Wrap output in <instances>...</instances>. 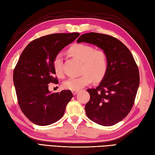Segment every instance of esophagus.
Here are the masks:
<instances>
[{
    "instance_id": "34e87169",
    "label": "esophagus",
    "mask_w": 155,
    "mask_h": 155,
    "mask_svg": "<svg viewBox=\"0 0 155 155\" xmlns=\"http://www.w3.org/2000/svg\"><path fill=\"white\" fill-rule=\"evenodd\" d=\"M78 92V91H72V93L74 95H76L77 94V93Z\"/></svg>"
}]
</instances>
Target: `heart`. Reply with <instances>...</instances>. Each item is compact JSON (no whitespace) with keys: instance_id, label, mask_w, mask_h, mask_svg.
Returning a JSON list of instances; mask_svg holds the SVG:
<instances>
[{"instance_id":"b5f03b06","label":"heart","mask_w":155,"mask_h":155,"mask_svg":"<svg viewBox=\"0 0 155 155\" xmlns=\"http://www.w3.org/2000/svg\"><path fill=\"white\" fill-rule=\"evenodd\" d=\"M72 57L83 62L81 69V76L70 78L65 81L62 87L71 91H78L89 84L92 80L95 83L100 82L106 75L108 68V58L103 50L95 49L93 46L85 44H76L69 49ZM56 74L58 77L63 76L62 55L58 54L53 62Z\"/></svg>"}]
</instances>
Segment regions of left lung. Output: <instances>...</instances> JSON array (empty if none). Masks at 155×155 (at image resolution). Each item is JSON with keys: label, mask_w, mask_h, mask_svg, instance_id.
Returning <instances> with one entry per match:
<instances>
[{"label": "left lung", "mask_w": 155, "mask_h": 155, "mask_svg": "<svg viewBox=\"0 0 155 155\" xmlns=\"http://www.w3.org/2000/svg\"><path fill=\"white\" fill-rule=\"evenodd\" d=\"M77 42L97 46L107 52L108 68L95 88L87 89L90 100L85 111L89 119L109 127L126 117L132 108L139 86V72L130 51L117 38L97 32L83 34Z\"/></svg>", "instance_id": "left-lung-1"}]
</instances>
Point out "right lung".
<instances>
[{"label": "right lung", "mask_w": 155, "mask_h": 155, "mask_svg": "<svg viewBox=\"0 0 155 155\" xmlns=\"http://www.w3.org/2000/svg\"><path fill=\"white\" fill-rule=\"evenodd\" d=\"M78 32L44 36L29 43L22 51L13 72L18 103L32 123L47 126L61 119L73 97L71 91L53 93L48 84H57L53 62L59 52L79 37Z\"/></svg>", "instance_id": "obj_1"}]
</instances>
